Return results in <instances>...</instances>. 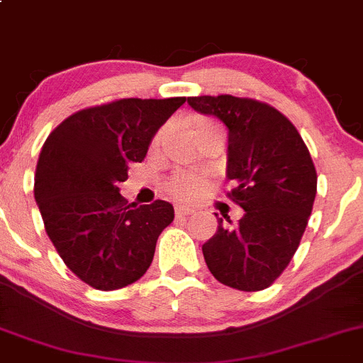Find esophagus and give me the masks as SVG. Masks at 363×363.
<instances>
[{"instance_id":"esophagus-1","label":"esophagus","mask_w":363,"mask_h":363,"mask_svg":"<svg viewBox=\"0 0 363 363\" xmlns=\"http://www.w3.org/2000/svg\"><path fill=\"white\" fill-rule=\"evenodd\" d=\"M189 213H193V208L184 207V205H177V207H175V217H184L189 216Z\"/></svg>"}]
</instances>
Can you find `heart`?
<instances>
[{"mask_svg": "<svg viewBox=\"0 0 363 363\" xmlns=\"http://www.w3.org/2000/svg\"><path fill=\"white\" fill-rule=\"evenodd\" d=\"M162 139V132L155 137V144ZM211 179L203 172L194 170H177L170 175L165 188L175 200H194L207 191Z\"/></svg>", "mask_w": 363, "mask_h": 363, "instance_id": "b5f03b06", "label": "heart"}]
</instances>
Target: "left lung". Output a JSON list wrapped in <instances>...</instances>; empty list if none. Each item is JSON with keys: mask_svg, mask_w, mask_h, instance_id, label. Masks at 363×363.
<instances>
[{"mask_svg": "<svg viewBox=\"0 0 363 363\" xmlns=\"http://www.w3.org/2000/svg\"><path fill=\"white\" fill-rule=\"evenodd\" d=\"M198 113L213 114L230 130L228 198L245 211L201 247L220 284L238 291L268 289L299 247L316 194V170L303 137L285 114L249 97L198 95ZM231 224V220H230Z\"/></svg>", "mask_w": 363, "mask_h": 363, "instance_id": "1", "label": "left lung"}]
</instances>
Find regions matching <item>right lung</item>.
<instances>
[{"label":"right lung","mask_w":363,"mask_h":363,"mask_svg":"<svg viewBox=\"0 0 363 363\" xmlns=\"http://www.w3.org/2000/svg\"><path fill=\"white\" fill-rule=\"evenodd\" d=\"M186 97L118 99L76 111L50 132L34 175L45 230L64 264L97 291L139 280L174 207L128 203L120 182L143 162L158 128Z\"/></svg>","instance_id":"1"}]
</instances>
